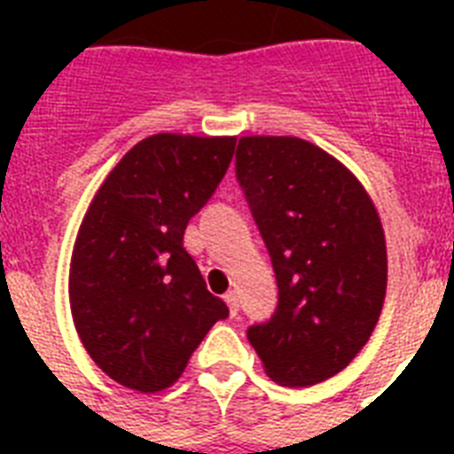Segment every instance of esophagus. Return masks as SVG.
Listing matches in <instances>:
<instances>
[{"mask_svg": "<svg viewBox=\"0 0 454 454\" xmlns=\"http://www.w3.org/2000/svg\"><path fill=\"white\" fill-rule=\"evenodd\" d=\"M223 301L228 303V309H231V316H235V313H238V310H240V299H238V292H226V294H223Z\"/></svg>", "mask_w": 454, "mask_h": 454, "instance_id": "1", "label": "esophagus"}]
</instances>
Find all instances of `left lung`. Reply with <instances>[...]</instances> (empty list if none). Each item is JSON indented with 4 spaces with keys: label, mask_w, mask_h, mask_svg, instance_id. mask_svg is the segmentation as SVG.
<instances>
[{
    "label": "left lung",
    "mask_w": 454,
    "mask_h": 454,
    "mask_svg": "<svg viewBox=\"0 0 454 454\" xmlns=\"http://www.w3.org/2000/svg\"><path fill=\"white\" fill-rule=\"evenodd\" d=\"M235 176L276 270L278 306L247 327L266 374L313 387L351 363L387 297V242L351 171L294 137H245Z\"/></svg>",
    "instance_id": "obj_1"
}]
</instances>
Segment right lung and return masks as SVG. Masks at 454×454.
Segmentation results:
<instances>
[{"mask_svg":"<svg viewBox=\"0 0 454 454\" xmlns=\"http://www.w3.org/2000/svg\"><path fill=\"white\" fill-rule=\"evenodd\" d=\"M233 151V137L144 138L110 171L82 221L70 263L73 320L96 365L122 387H171L212 325L228 317L185 252L184 233Z\"/></svg>","mask_w":454,"mask_h":454,"instance_id":"1","label":"right lung"}]
</instances>
